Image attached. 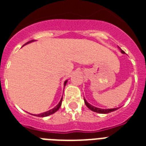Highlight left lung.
Here are the masks:
<instances>
[{
	"instance_id": "obj_1",
	"label": "left lung",
	"mask_w": 146,
	"mask_h": 146,
	"mask_svg": "<svg viewBox=\"0 0 146 146\" xmlns=\"http://www.w3.org/2000/svg\"><path fill=\"white\" fill-rule=\"evenodd\" d=\"M120 51H121V53H123V54H124V51L123 50H121L120 49ZM84 102H85V104H86V105L88 108H89L91 111H94V112H96V113H111V112H112V111H116V110H117V108H112V109H102V108H96V107L92 106V105H91L90 104H89L88 102H87V101L84 98Z\"/></svg>"
}]
</instances>
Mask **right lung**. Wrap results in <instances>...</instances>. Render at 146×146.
I'll return each instance as SVG.
<instances>
[{"instance_id":"1","label":"right lung","mask_w":146,"mask_h":146,"mask_svg":"<svg viewBox=\"0 0 146 146\" xmlns=\"http://www.w3.org/2000/svg\"><path fill=\"white\" fill-rule=\"evenodd\" d=\"M33 42V40H32V41H30V42H28L27 43H29V42ZM66 82H67V81H65V82H64V86H66ZM61 103H62V98H61V100H60V102H59V104H57L56 107H54V108L53 109H51V110H50V111H46V112H44V113H40V114H34V116L35 115V116H37V117H47V116L50 115V114H52V113H55V112H56V111H57V110L60 108V107L61 106Z\"/></svg>"}]
</instances>
